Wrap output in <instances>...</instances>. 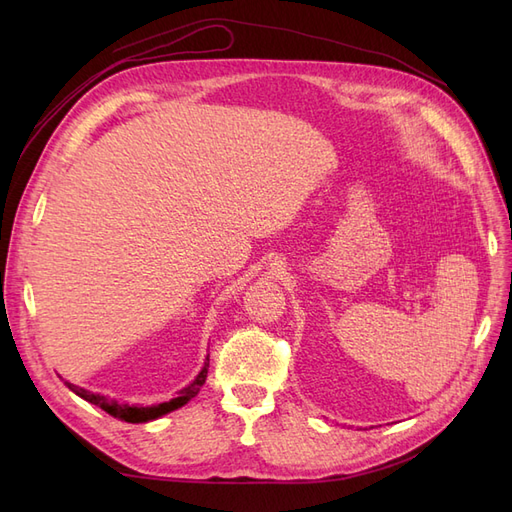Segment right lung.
Masks as SVG:
<instances>
[{
	"mask_svg": "<svg viewBox=\"0 0 512 512\" xmlns=\"http://www.w3.org/2000/svg\"><path fill=\"white\" fill-rule=\"evenodd\" d=\"M207 371H209V356H207V361H205L203 369H200V374H198L188 386H185V389L179 391V397L170 399V401H164V404H158V406H128V404H119V401H115V399H108V397H104V395H98V393H91V391H87V389H81V386H74V384L68 382V380H66L64 384L68 386V389H70L72 393L83 397L85 401H89V404H94V406L102 408L104 412H108L111 416L119 418V421H126V423H147V421H153V418H160L162 414H168V412H173V410H177V408L188 404V401H190L192 397L198 395L200 386L205 384Z\"/></svg>",
	"mask_w": 512,
	"mask_h": 512,
	"instance_id": "obj_1",
	"label": "right lung"
}]
</instances>
